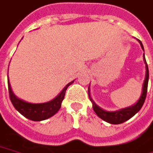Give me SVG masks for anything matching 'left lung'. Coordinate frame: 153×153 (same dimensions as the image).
Segmentation results:
<instances>
[{
	"label": "left lung",
	"mask_w": 153,
	"mask_h": 153,
	"mask_svg": "<svg viewBox=\"0 0 153 153\" xmlns=\"http://www.w3.org/2000/svg\"><path fill=\"white\" fill-rule=\"evenodd\" d=\"M139 43L141 46V49L144 50L143 45L141 44V42L139 39ZM143 60L146 64V76H145V80H144V83H143V87H142V93L139 100L137 101V103L134 105H132L131 107L126 108H121L117 111H106L103 108L98 106L96 103H94L93 98L90 96V93H89L88 88V96L90 101L93 103V108L94 112L97 114L98 117L101 118L103 120L110 123L113 125H118V124H121L126 121L128 120H130L131 118L133 117L136 113L138 112L142 107L143 103L145 102V99L146 97V93H147V85H148V79H149V71H148V65L146 63V59H145V55L143 54Z\"/></svg>",
	"instance_id": "1"
}]
</instances>
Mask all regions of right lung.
Instances as JSON below:
<instances>
[{
  "instance_id": "obj_1",
  "label": "right lung",
  "mask_w": 153,
  "mask_h": 153,
  "mask_svg": "<svg viewBox=\"0 0 153 153\" xmlns=\"http://www.w3.org/2000/svg\"><path fill=\"white\" fill-rule=\"evenodd\" d=\"M7 82H8V91H9L10 99L14 108L21 114H22L24 117L27 118L28 120H31L33 121H41V120H45L46 119H49L59 111V109L61 107V103L65 98V91L71 84L74 82V81L67 84L60 92V93H59L58 96L55 97L53 100L43 103H31L18 98L12 92L11 85L9 82V78H7Z\"/></svg>"
}]
</instances>
